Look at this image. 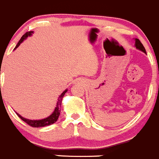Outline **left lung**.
Wrapping results in <instances>:
<instances>
[{"instance_id":"obj_1","label":"left lung","mask_w":159,"mask_h":159,"mask_svg":"<svg viewBox=\"0 0 159 159\" xmlns=\"http://www.w3.org/2000/svg\"><path fill=\"white\" fill-rule=\"evenodd\" d=\"M135 46H136V47L138 49H140L141 51H143V52H144V53H146V49H145L144 46H143V44L141 43V42L139 39H136V44H135Z\"/></svg>"}]
</instances>
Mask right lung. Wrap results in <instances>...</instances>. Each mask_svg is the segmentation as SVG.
<instances>
[{
	"mask_svg": "<svg viewBox=\"0 0 159 159\" xmlns=\"http://www.w3.org/2000/svg\"><path fill=\"white\" fill-rule=\"evenodd\" d=\"M33 34V31H27L26 32L25 34H23V36H22V38L20 39V40L19 41V43H17L16 46L15 47V49H16L17 47H18L20 45V43L23 42V40L25 39H27L28 36H30L31 34ZM67 92V90H65V91H64L63 93H62L61 95H60L59 98H58V102L57 103V106L56 108H55L54 111H53V113H52V114L50 115L49 116H48V117H46V118L45 119H42V120H29V119H26L24 118V117H23V116H20V114H18V113H16L17 115H18V116L20 117L21 120H23V121L26 122V123L28 125H30V126H31V127H34V128H40V127H44V126H47V125H53V123H55V122L57 120L58 117H59V115H60V112H61V101H62V98H63L64 95H65V93Z\"/></svg>",
	"mask_w": 159,
	"mask_h": 159,
	"instance_id": "obj_1",
	"label": "right lung"
}]
</instances>
